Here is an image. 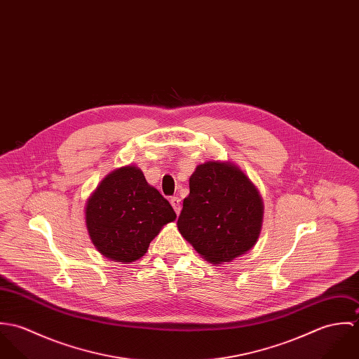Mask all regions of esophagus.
I'll return each mask as SVG.
<instances>
[{
	"instance_id": "obj_1",
	"label": "esophagus",
	"mask_w": 359,
	"mask_h": 359,
	"mask_svg": "<svg viewBox=\"0 0 359 359\" xmlns=\"http://www.w3.org/2000/svg\"><path fill=\"white\" fill-rule=\"evenodd\" d=\"M170 203L172 205L174 211H175L177 214H180V210H181V201H180V198H177V196L171 198V199H170Z\"/></svg>"
}]
</instances>
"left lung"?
Segmentation results:
<instances>
[{
    "label": "left lung",
    "mask_w": 359,
    "mask_h": 359,
    "mask_svg": "<svg viewBox=\"0 0 359 359\" xmlns=\"http://www.w3.org/2000/svg\"><path fill=\"white\" fill-rule=\"evenodd\" d=\"M262 210L255 185L238 167L207 161L189 178L177 225L207 261L229 262L256 245Z\"/></svg>",
    "instance_id": "left-lung-1"
}]
</instances>
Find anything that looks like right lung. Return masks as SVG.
<instances>
[{
    "label": "right lung",
    "mask_w": 359,
    "mask_h": 359,
    "mask_svg": "<svg viewBox=\"0 0 359 359\" xmlns=\"http://www.w3.org/2000/svg\"><path fill=\"white\" fill-rule=\"evenodd\" d=\"M175 217L167 199L134 165L110 172L86 208L93 243L103 256L118 262H133L144 256L161 226Z\"/></svg>",
    "instance_id": "right-lung-1"
}]
</instances>
